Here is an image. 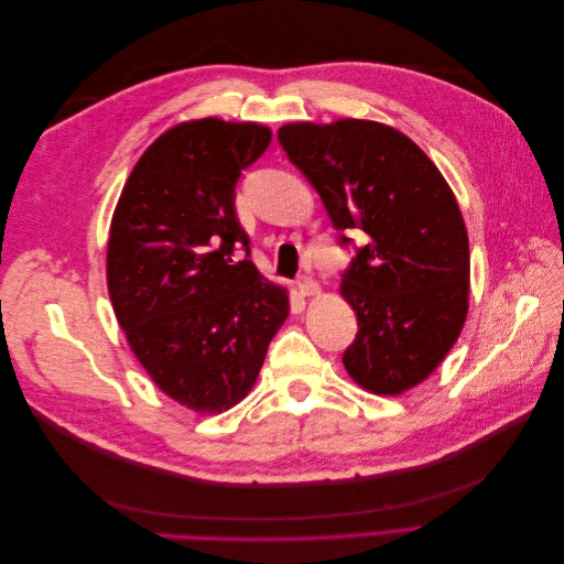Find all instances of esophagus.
Masks as SVG:
<instances>
[{
  "label": "esophagus",
  "mask_w": 564,
  "mask_h": 564,
  "mask_svg": "<svg viewBox=\"0 0 564 564\" xmlns=\"http://www.w3.org/2000/svg\"><path fill=\"white\" fill-rule=\"evenodd\" d=\"M296 289H299L301 296H317L319 294V284L313 278H301L296 282Z\"/></svg>",
  "instance_id": "esophagus-1"
}]
</instances>
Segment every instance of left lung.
Instances as JSON below:
<instances>
[{
	"mask_svg": "<svg viewBox=\"0 0 564 564\" xmlns=\"http://www.w3.org/2000/svg\"><path fill=\"white\" fill-rule=\"evenodd\" d=\"M278 139L336 230L367 235L338 286L357 315L344 367L373 395H402L440 367L468 317V230L452 187L409 135L371 119L292 122Z\"/></svg>",
	"mask_w": 564,
	"mask_h": 564,
	"instance_id": "8db88e82",
	"label": "left lung"
}]
</instances>
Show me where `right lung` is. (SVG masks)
Here are the masks:
<instances>
[{
    "instance_id": "1",
    "label": "right lung",
    "mask_w": 564,
    "mask_h": 564,
    "mask_svg": "<svg viewBox=\"0 0 564 564\" xmlns=\"http://www.w3.org/2000/svg\"><path fill=\"white\" fill-rule=\"evenodd\" d=\"M272 131L218 117L187 119L148 145L117 199L108 294L135 360L174 402L220 414L249 395L289 292L245 259L235 185Z\"/></svg>"
}]
</instances>
